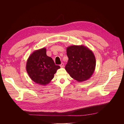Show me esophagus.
<instances>
[{
    "label": "esophagus",
    "mask_w": 124,
    "mask_h": 124,
    "mask_svg": "<svg viewBox=\"0 0 124 124\" xmlns=\"http://www.w3.org/2000/svg\"><path fill=\"white\" fill-rule=\"evenodd\" d=\"M60 67H61V68H63V67H64V63H62L60 64Z\"/></svg>",
    "instance_id": "1"
}]
</instances>
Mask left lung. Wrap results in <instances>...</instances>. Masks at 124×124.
<instances>
[{"label": "left lung", "instance_id": "obj_1", "mask_svg": "<svg viewBox=\"0 0 124 124\" xmlns=\"http://www.w3.org/2000/svg\"><path fill=\"white\" fill-rule=\"evenodd\" d=\"M69 58L65 70L71 78L79 82L89 79L96 68V58L88 47L81 45H71L67 48Z\"/></svg>", "mask_w": 124, "mask_h": 124}]
</instances>
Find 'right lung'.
<instances>
[{"instance_id":"add662e5","label":"right lung","mask_w":124,"mask_h":124,"mask_svg":"<svg viewBox=\"0 0 124 124\" xmlns=\"http://www.w3.org/2000/svg\"><path fill=\"white\" fill-rule=\"evenodd\" d=\"M60 68L55 65L51 57L47 55L45 48L34 51L29 56L26 64V71L31 79L42 85H47L51 81Z\"/></svg>"}]
</instances>
